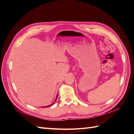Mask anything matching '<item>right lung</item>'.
Listing matches in <instances>:
<instances>
[{
    "mask_svg": "<svg viewBox=\"0 0 134 134\" xmlns=\"http://www.w3.org/2000/svg\"><path fill=\"white\" fill-rule=\"evenodd\" d=\"M57 98H58V96H57V97H56V99H55V101L56 100V99H57ZM55 102L53 103H52V104H50V105H49V106H46V107H49V106H52V104H53L54 103H55Z\"/></svg>",
    "mask_w": 134,
    "mask_h": 134,
    "instance_id": "add662e5",
    "label": "right lung"
}]
</instances>
